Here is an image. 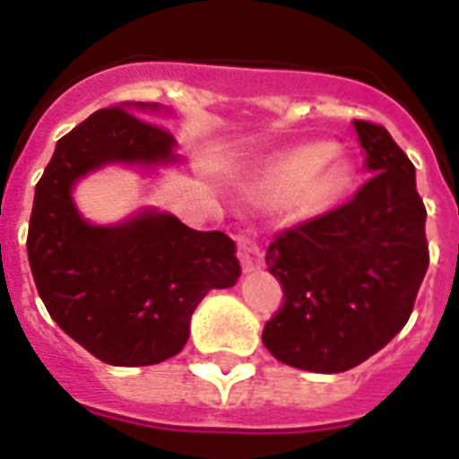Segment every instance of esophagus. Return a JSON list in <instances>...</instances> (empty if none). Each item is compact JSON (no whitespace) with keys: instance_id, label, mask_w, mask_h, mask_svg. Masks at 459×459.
I'll use <instances>...</instances> for the list:
<instances>
[{"instance_id":"1","label":"esophagus","mask_w":459,"mask_h":459,"mask_svg":"<svg viewBox=\"0 0 459 459\" xmlns=\"http://www.w3.org/2000/svg\"><path fill=\"white\" fill-rule=\"evenodd\" d=\"M238 257L245 272H257L264 264V252L252 236H238Z\"/></svg>"}]
</instances>
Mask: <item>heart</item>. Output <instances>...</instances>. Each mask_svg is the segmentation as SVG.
I'll use <instances>...</instances> for the list:
<instances>
[{"instance_id": "1", "label": "heart", "mask_w": 459, "mask_h": 459, "mask_svg": "<svg viewBox=\"0 0 459 459\" xmlns=\"http://www.w3.org/2000/svg\"><path fill=\"white\" fill-rule=\"evenodd\" d=\"M355 183V164L328 140L302 143L273 154L257 173V195L266 204H286L298 219L333 212Z\"/></svg>"}]
</instances>
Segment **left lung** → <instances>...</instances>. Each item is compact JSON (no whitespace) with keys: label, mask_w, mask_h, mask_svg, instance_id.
I'll return each mask as SVG.
<instances>
[{"label":"left lung","mask_w":459,"mask_h":459,"mask_svg":"<svg viewBox=\"0 0 459 459\" xmlns=\"http://www.w3.org/2000/svg\"><path fill=\"white\" fill-rule=\"evenodd\" d=\"M371 178L348 204L281 233L266 250L283 307L266 350L314 374L348 371L400 333L429 269L414 166L384 126L355 121Z\"/></svg>","instance_id":"8db88e82"}]
</instances>
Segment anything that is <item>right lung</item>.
<instances>
[{
	"mask_svg": "<svg viewBox=\"0 0 459 459\" xmlns=\"http://www.w3.org/2000/svg\"><path fill=\"white\" fill-rule=\"evenodd\" d=\"M133 114L157 102L95 111L56 143L35 186L28 262L47 312L90 355L114 367H147L178 355L190 319L214 288L236 286V243L221 230H193L169 212L143 207L118 223H92L75 186L104 166L152 176L183 164L176 140Z\"/></svg>",
	"mask_w": 459,
	"mask_h": 459,
	"instance_id": "right-lung-1",
	"label": "right lung"
}]
</instances>
